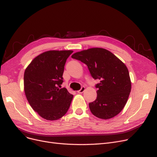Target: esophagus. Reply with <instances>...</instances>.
<instances>
[{
    "label": "esophagus",
    "instance_id": "esophagus-1",
    "mask_svg": "<svg viewBox=\"0 0 157 157\" xmlns=\"http://www.w3.org/2000/svg\"><path fill=\"white\" fill-rule=\"evenodd\" d=\"M84 90H85V87H84V86H82L81 88H80L79 90H78L77 92H78V94H82V92H84Z\"/></svg>",
    "mask_w": 157,
    "mask_h": 157
}]
</instances>
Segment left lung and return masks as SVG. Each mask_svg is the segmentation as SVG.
Returning a JSON list of instances; mask_svg holds the SVG:
<instances>
[{
	"label": "left lung",
	"mask_w": 157,
	"mask_h": 157,
	"mask_svg": "<svg viewBox=\"0 0 157 157\" xmlns=\"http://www.w3.org/2000/svg\"><path fill=\"white\" fill-rule=\"evenodd\" d=\"M71 58L87 65L95 80L97 98L89 103L90 111L101 119L117 115L124 107L131 91L129 72L124 63L111 52L93 48L76 52Z\"/></svg>",
	"instance_id": "1"
}]
</instances>
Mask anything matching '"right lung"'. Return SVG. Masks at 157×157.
I'll return each instance as SVG.
<instances>
[{
	"label": "right lung",
	"mask_w": 157,
	"mask_h": 157,
	"mask_svg": "<svg viewBox=\"0 0 157 157\" xmlns=\"http://www.w3.org/2000/svg\"><path fill=\"white\" fill-rule=\"evenodd\" d=\"M72 50H50L33 59L24 73L28 102L44 119L56 121L67 112L73 96L62 84L64 67Z\"/></svg>",
	"instance_id": "add662e5"
}]
</instances>
